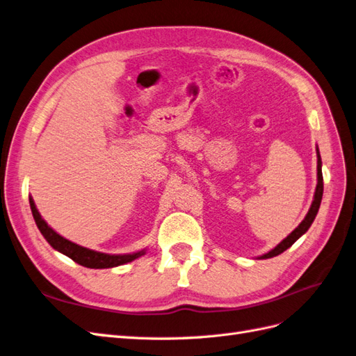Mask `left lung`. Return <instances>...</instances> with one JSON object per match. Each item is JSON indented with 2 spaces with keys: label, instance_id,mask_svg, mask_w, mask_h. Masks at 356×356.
<instances>
[{
  "label": "left lung",
  "instance_id": "left-lung-1",
  "mask_svg": "<svg viewBox=\"0 0 356 356\" xmlns=\"http://www.w3.org/2000/svg\"><path fill=\"white\" fill-rule=\"evenodd\" d=\"M321 167H322V161H321V155H319V150H318V185H316V191H314V200L312 202L309 213L306 215V218H304V220L300 223V225L296 229H293L285 240H282L276 248L271 249L268 253H266V255H262L261 259H267V258H273V257L280 255L282 252H285L288 248H291L293 243H296L304 234V232H306L310 228L314 218H316V215H318V210H319L321 201H322V194H323V177H322V168Z\"/></svg>",
  "mask_w": 356,
  "mask_h": 356
}]
</instances>
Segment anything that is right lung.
Segmentation results:
<instances>
[{
    "mask_svg": "<svg viewBox=\"0 0 356 356\" xmlns=\"http://www.w3.org/2000/svg\"><path fill=\"white\" fill-rule=\"evenodd\" d=\"M29 206H31V211H33V216H34L37 227H38L40 232L43 234V237L47 240L49 245L54 249H56L58 252L64 253V255H67L74 262L80 264V266L88 267V268H111V267L122 266V264L131 262L136 258L145 255V250H140L136 253H128V255H108V253H101V252H95V250L79 246V245H76V243L64 238L63 236H59L58 232H55L47 225L44 219L40 216V213L34 204L33 198H29Z\"/></svg>",
    "mask_w": 356,
    "mask_h": 356,
    "instance_id": "add662e5",
    "label": "right lung"
}]
</instances>
